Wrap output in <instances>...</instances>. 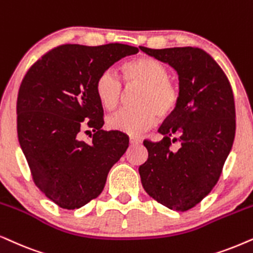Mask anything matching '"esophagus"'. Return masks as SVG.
Wrapping results in <instances>:
<instances>
[{"instance_id":"1","label":"esophagus","mask_w":253,"mask_h":253,"mask_svg":"<svg viewBox=\"0 0 253 253\" xmlns=\"http://www.w3.org/2000/svg\"><path fill=\"white\" fill-rule=\"evenodd\" d=\"M129 143L132 144V146H135V144L142 143V140H141V139H136V137H130V139H129Z\"/></svg>"}]
</instances>
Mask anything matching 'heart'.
Returning <instances> with one entry per match:
<instances>
[{
  "label": "heart",
  "mask_w": 253,
  "mask_h": 253,
  "mask_svg": "<svg viewBox=\"0 0 253 253\" xmlns=\"http://www.w3.org/2000/svg\"><path fill=\"white\" fill-rule=\"evenodd\" d=\"M124 80L127 84L141 86L135 99L136 107L120 109L107 117L109 128L127 135L136 136L149 129L156 118L164 119L176 109L179 93L177 86L169 81V70L157 60L148 56L134 59L123 67ZM96 93L107 110L119 103L123 84L116 72L106 69L96 81Z\"/></svg>",
  "instance_id": "obj_1"
}]
</instances>
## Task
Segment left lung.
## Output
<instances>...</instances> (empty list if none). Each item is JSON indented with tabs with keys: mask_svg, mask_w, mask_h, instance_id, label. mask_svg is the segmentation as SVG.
Segmentation results:
<instances>
[{
	"mask_svg": "<svg viewBox=\"0 0 253 253\" xmlns=\"http://www.w3.org/2000/svg\"><path fill=\"white\" fill-rule=\"evenodd\" d=\"M140 49L178 74L179 99L158 129L160 142L144 141L148 160L139 168L144 191L170 210L193 208L213 190L235 139L236 113L230 83L203 49ZM177 142V148L170 143Z\"/></svg>",
	"mask_w": 253,
	"mask_h": 253,
	"instance_id": "obj_1",
	"label": "left lung"
}]
</instances>
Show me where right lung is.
Masks as SVG:
<instances>
[{"mask_svg": "<svg viewBox=\"0 0 253 253\" xmlns=\"http://www.w3.org/2000/svg\"><path fill=\"white\" fill-rule=\"evenodd\" d=\"M136 47L62 45L26 73L17 98V133L33 180L48 199L77 210L98 197L107 173L128 148V136L102 129L103 106L96 81ZM94 128L90 143L79 139L83 121Z\"/></svg>", "mask_w": 253, "mask_h": 253, "instance_id": "add662e5", "label": "right lung"}]
</instances>
